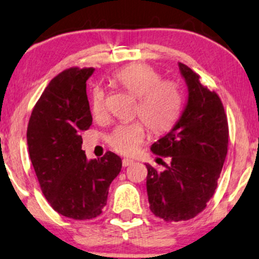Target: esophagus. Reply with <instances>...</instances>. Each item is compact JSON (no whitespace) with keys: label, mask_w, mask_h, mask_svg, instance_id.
Here are the masks:
<instances>
[{"label":"esophagus","mask_w":259,"mask_h":259,"mask_svg":"<svg viewBox=\"0 0 259 259\" xmlns=\"http://www.w3.org/2000/svg\"><path fill=\"white\" fill-rule=\"evenodd\" d=\"M131 164H133V160L132 159H128V158H123L122 159V166H128Z\"/></svg>","instance_id":"1"}]
</instances>
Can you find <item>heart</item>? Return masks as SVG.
<instances>
[{
	"label": "heart",
	"mask_w": 259,
	"mask_h": 259,
	"mask_svg": "<svg viewBox=\"0 0 259 259\" xmlns=\"http://www.w3.org/2000/svg\"><path fill=\"white\" fill-rule=\"evenodd\" d=\"M114 80L137 97L136 114L152 132H165L176 122L182 107V95L174 80L160 79L159 73L144 63H134L120 69L114 75ZM90 107L95 117L105 116L106 94L100 87L92 90ZM145 136L143 122L120 123L109 134L108 143L116 152L130 156L137 152Z\"/></svg>",
	"instance_id": "heart-1"
}]
</instances>
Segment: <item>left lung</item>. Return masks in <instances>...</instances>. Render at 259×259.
<instances>
[{
    "instance_id": "left-lung-1",
    "label": "left lung",
    "mask_w": 259,
    "mask_h": 259,
    "mask_svg": "<svg viewBox=\"0 0 259 259\" xmlns=\"http://www.w3.org/2000/svg\"><path fill=\"white\" fill-rule=\"evenodd\" d=\"M188 87L180 119L152 144L158 156L170 157L164 171L146 164L150 209L171 223L195 218L217 189L228 146V123L220 97L200 82V76L179 63Z\"/></svg>"
}]
</instances>
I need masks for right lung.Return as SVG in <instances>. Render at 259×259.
<instances>
[{"label":"right lung","instance_id":"obj_1","mask_svg":"<svg viewBox=\"0 0 259 259\" xmlns=\"http://www.w3.org/2000/svg\"><path fill=\"white\" fill-rule=\"evenodd\" d=\"M95 69L70 68L56 76L33 108L27 128L29 158L42 194L57 213L75 220L99 217L121 158L108 151L87 159L82 131L92 125L87 80Z\"/></svg>","mask_w":259,"mask_h":259}]
</instances>
